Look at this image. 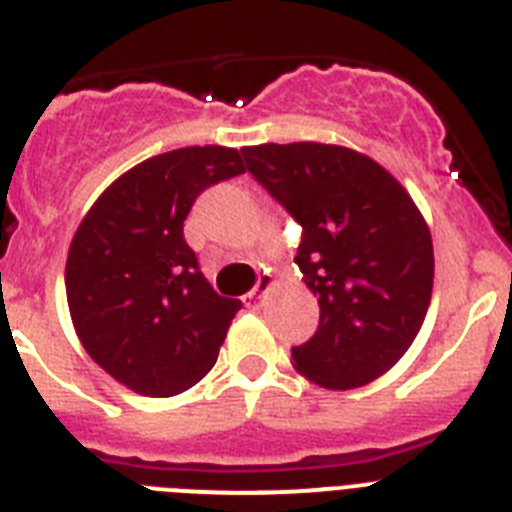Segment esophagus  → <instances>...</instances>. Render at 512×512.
<instances>
[{"label": "esophagus", "instance_id": "34e87169", "mask_svg": "<svg viewBox=\"0 0 512 512\" xmlns=\"http://www.w3.org/2000/svg\"><path fill=\"white\" fill-rule=\"evenodd\" d=\"M270 285H273V278H270V275H260V278H257V283H255V288H252L250 293H247V296L242 298V301H245V306L247 308H257V306H260L262 293H265V290L270 288Z\"/></svg>", "mask_w": 512, "mask_h": 512}]
</instances>
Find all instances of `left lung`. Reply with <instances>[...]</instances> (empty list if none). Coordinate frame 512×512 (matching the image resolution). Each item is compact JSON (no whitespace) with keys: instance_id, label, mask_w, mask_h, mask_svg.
<instances>
[{"instance_id":"obj_1","label":"left lung","mask_w":512,"mask_h":512,"mask_svg":"<svg viewBox=\"0 0 512 512\" xmlns=\"http://www.w3.org/2000/svg\"><path fill=\"white\" fill-rule=\"evenodd\" d=\"M247 170L303 227L296 265L319 296V329L293 365L321 388L367 385L408 352L434 288L421 211L388 170L321 142L245 147Z\"/></svg>"}]
</instances>
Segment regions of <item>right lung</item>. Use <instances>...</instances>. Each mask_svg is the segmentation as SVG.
<instances>
[{"label": "right lung", "instance_id": "obj_1", "mask_svg": "<svg viewBox=\"0 0 512 512\" xmlns=\"http://www.w3.org/2000/svg\"><path fill=\"white\" fill-rule=\"evenodd\" d=\"M245 173L232 147H181L119 176L73 234L66 296L76 334L101 370L170 398L214 367L237 298L201 273L183 222L201 191Z\"/></svg>", "mask_w": 512, "mask_h": 512}]
</instances>
